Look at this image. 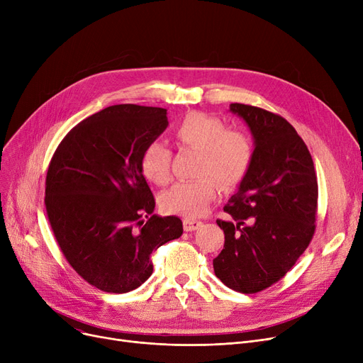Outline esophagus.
<instances>
[{"instance_id":"obj_1","label":"esophagus","mask_w":363,"mask_h":363,"mask_svg":"<svg viewBox=\"0 0 363 363\" xmlns=\"http://www.w3.org/2000/svg\"><path fill=\"white\" fill-rule=\"evenodd\" d=\"M184 230L186 231V233H189V231H196L197 228H200L201 226V220H196V219H188V218H185L184 220Z\"/></svg>"}]
</instances>
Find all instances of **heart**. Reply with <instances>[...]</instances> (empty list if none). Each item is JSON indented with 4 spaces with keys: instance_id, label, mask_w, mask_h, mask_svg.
I'll return each instance as SVG.
<instances>
[{
    "instance_id": "b5f03b06",
    "label": "heart",
    "mask_w": 363,
    "mask_h": 363,
    "mask_svg": "<svg viewBox=\"0 0 363 363\" xmlns=\"http://www.w3.org/2000/svg\"><path fill=\"white\" fill-rule=\"evenodd\" d=\"M174 137L182 147L200 151L196 174L199 179L178 182L160 199L169 215L188 219L199 218L218 194V183L223 188L237 186L253 162L252 138L241 129L226 128L213 114L191 111L174 128ZM170 151L160 143H150L141 155L140 167L147 181L164 185L170 179Z\"/></svg>"
}]
</instances>
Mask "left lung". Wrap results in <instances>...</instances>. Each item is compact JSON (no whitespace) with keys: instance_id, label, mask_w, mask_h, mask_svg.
<instances>
[{"instance_id":"left-lung-1","label":"left lung","mask_w":363,"mask_h":363,"mask_svg":"<svg viewBox=\"0 0 363 363\" xmlns=\"http://www.w3.org/2000/svg\"><path fill=\"white\" fill-rule=\"evenodd\" d=\"M230 110L250 128L255 150L249 174L223 207L233 219L216 220L225 244L213 269L228 289L253 294L278 282L308 249L318 181L306 144L282 116L240 103Z\"/></svg>"}]
</instances>
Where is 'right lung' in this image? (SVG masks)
Masks as SVG:
<instances>
[{
    "label": "right lung",
    "mask_w": 363,
    "mask_h": 363,
    "mask_svg": "<svg viewBox=\"0 0 363 363\" xmlns=\"http://www.w3.org/2000/svg\"><path fill=\"white\" fill-rule=\"evenodd\" d=\"M166 111L110 106L72 128L50 162L51 230L72 268L101 291L138 289L152 274L150 255L182 235L179 218L152 215L156 201L140 167L144 148L169 125Z\"/></svg>",
    "instance_id": "1"
}]
</instances>
